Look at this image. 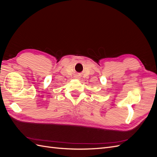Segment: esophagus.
<instances>
[{
  "label": "esophagus",
  "instance_id": "1",
  "mask_svg": "<svg viewBox=\"0 0 157 157\" xmlns=\"http://www.w3.org/2000/svg\"><path fill=\"white\" fill-rule=\"evenodd\" d=\"M76 78H78V77H76Z\"/></svg>",
  "mask_w": 157,
  "mask_h": 157
}]
</instances>
